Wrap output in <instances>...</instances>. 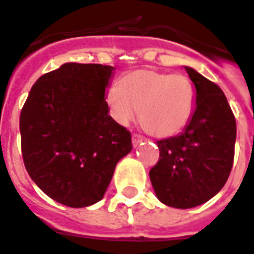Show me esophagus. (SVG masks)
Instances as JSON below:
<instances>
[{"instance_id":"1","label":"esophagus","mask_w":254,"mask_h":254,"mask_svg":"<svg viewBox=\"0 0 254 254\" xmlns=\"http://www.w3.org/2000/svg\"><path fill=\"white\" fill-rule=\"evenodd\" d=\"M142 141H145V138L140 134H133V137H131V142H133V146H134V148L135 146H138Z\"/></svg>"}]
</instances>
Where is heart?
Returning a JSON list of instances; mask_svg holds the SVG:
<instances>
[{"label":"heart","instance_id":"b5f03b06","mask_svg":"<svg viewBox=\"0 0 254 254\" xmlns=\"http://www.w3.org/2000/svg\"><path fill=\"white\" fill-rule=\"evenodd\" d=\"M112 119L127 127L138 110L140 124L149 134L165 138L177 134L190 121L196 92L190 80L183 74L166 71H130L106 94Z\"/></svg>","mask_w":254,"mask_h":254}]
</instances>
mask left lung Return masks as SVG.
<instances>
[{"label": "left lung", "instance_id": "obj_1", "mask_svg": "<svg viewBox=\"0 0 254 254\" xmlns=\"http://www.w3.org/2000/svg\"><path fill=\"white\" fill-rule=\"evenodd\" d=\"M196 105L183 133L157 141L160 160L149 172L162 204L198 206L216 196L229 177L235 158L236 120L220 86L185 66Z\"/></svg>", "mask_w": 254, "mask_h": 254}]
</instances>
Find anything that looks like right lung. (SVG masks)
<instances>
[{
	"label": "right lung",
	"mask_w": 254,
	"mask_h": 254,
	"mask_svg": "<svg viewBox=\"0 0 254 254\" xmlns=\"http://www.w3.org/2000/svg\"><path fill=\"white\" fill-rule=\"evenodd\" d=\"M113 66L66 63L41 75L19 116L21 149L30 179L70 208L101 200L131 135L109 116L105 89Z\"/></svg>",
	"instance_id": "obj_1"
}]
</instances>
